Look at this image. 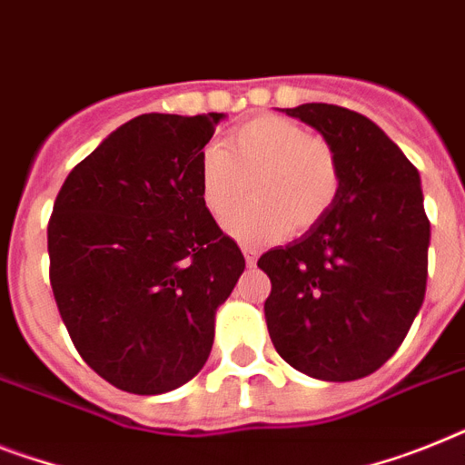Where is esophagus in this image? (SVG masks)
Returning a JSON list of instances; mask_svg holds the SVG:
<instances>
[{
    "label": "esophagus",
    "instance_id": "obj_1",
    "mask_svg": "<svg viewBox=\"0 0 465 465\" xmlns=\"http://www.w3.org/2000/svg\"><path fill=\"white\" fill-rule=\"evenodd\" d=\"M242 254H244V261H247V266H254L256 259H259V249L242 247Z\"/></svg>",
    "mask_w": 465,
    "mask_h": 465
}]
</instances>
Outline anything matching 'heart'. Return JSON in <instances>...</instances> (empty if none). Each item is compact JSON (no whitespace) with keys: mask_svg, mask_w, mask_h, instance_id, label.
Instances as JSON below:
<instances>
[{"mask_svg":"<svg viewBox=\"0 0 465 465\" xmlns=\"http://www.w3.org/2000/svg\"><path fill=\"white\" fill-rule=\"evenodd\" d=\"M252 204L232 217L230 235L259 244L304 235L325 221L342 194L344 168L332 142L311 135L285 116H256L237 125L223 147L211 144L199 159V194L223 225L246 193Z\"/></svg>","mask_w":465,"mask_h":465,"instance_id":"heart-1","label":"heart"}]
</instances>
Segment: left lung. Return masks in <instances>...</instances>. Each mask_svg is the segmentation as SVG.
I'll list each match as a JSON object with an SVG mask.
<instances>
[{
	"label": "left lung",
	"instance_id": "8db88e82",
	"mask_svg": "<svg viewBox=\"0 0 465 465\" xmlns=\"http://www.w3.org/2000/svg\"><path fill=\"white\" fill-rule=\"evenodd\" d=\"M332 142L344 183L335 209L259 259L273 347L330 382L378 371L404 342L425 299L430 221L420 175L373 121L335 104L282 109Z\"/></svg>",
	"mask_w": 465,
	"mask_h": 465
}]
</instances>
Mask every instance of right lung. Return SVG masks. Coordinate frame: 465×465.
I'll use <instances>...</instances> for the list:
<instances>
[{
  "label": "right lung",
  "mask_w": 465,
  "mask_h": 465,
  "mask_svg": "<svg viewBox=\"0 0 465 465\" xmlns=\"http://www.w3.org/2000/svg\"><path fill=\"white\" fill-rule=\"evenodd\" d=\"M221 118L142 114L80 161L54 202V299L83 361L123 392L163 394L194 378L244 271L199 194Z\"/></svg>",
  "instance_id": "obj_1"
}]
</instances>
